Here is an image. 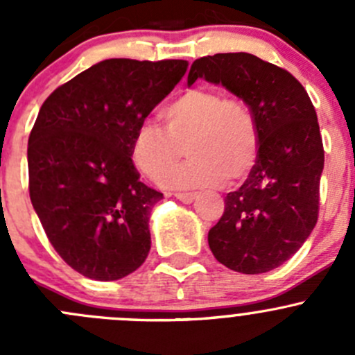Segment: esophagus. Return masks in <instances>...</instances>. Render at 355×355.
<instances>
[{"instance_id": "1", "label": "esophagus", "mask_w": 355, "mask_h": 355, "mask_svg": "<svg viewBox=\"0 0 355 355\" xmlns=\"http://www.w3.org/2000/svg\"><path fill=\"white\" fill-rule=\"evenodd\" d=\"M173 198H177L178 200H182V202L185 204H191L192 200L198 198V194H196V192H175Z\"/></svg>"}]
</instances>
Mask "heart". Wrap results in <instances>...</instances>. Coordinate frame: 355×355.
I'll return each instance as SVG.
<instances>
[{"label":"heart","instance_id":"b5f03b06","mask_svg":"<svg viewBox=\"0 0 355 355\" xmlns=\"http://www.w3.org/2000/svg\"><path fill=\"white\" fill-rule=\"evenodd\" d=\"M161 118L164 128L144 121L130 146L132 161L153 182L164 176L166 187H211L223 184L225 178L241 180L252 170L259 128L245 99L200 85L168 103ZM182 147L189 159L175 171Z\"/></svg>","mask_w":355,"mask_h":355}]
</instances>
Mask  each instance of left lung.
I'll list each match as a JSON object with an SVG mask.
<instances>
[{
	"label": "left lung",
	"instance_id": "8db88e82",
	"mask_svg": "<svg viewBox=\"0 0 355 355\" xmlns=\"http://www.w3.org/2000/svg\"><path fill=\"white\" fill-rule=\"evenodd\" d=\"M198 78L221 84L252 108L259 151L249 177L225 198L220 221L207 234L221 264L245 275L282 266L316 227L324 166L316 110L285 68L249 53H218L192 63Z\"/></svg>",
	"mask_w": 355,
	"mask_h": 355
}]
</instances>
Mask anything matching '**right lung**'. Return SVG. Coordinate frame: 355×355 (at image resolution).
Returning a JSON list of instances; mask_svg holds the SVG:
<instances>
[{
  "instance_id": "obj_1",
  "label": "right lung",
  "mask_w": 355,
  "mask_h": 355,
  "mask_svg": "<svg viewBox=\"0 0 355 355\" xmlns=\"http://www.w3.org/2000/svg\"><path fill=\"white\" fill-rule=\"evenodd\" d=\"M187 65L105 60L39 110L28 135V194L51 245L84 277L120 280L148 257L149 216L163 194L139 178L132 139Z\"/></svg>"
}]
</instances>
